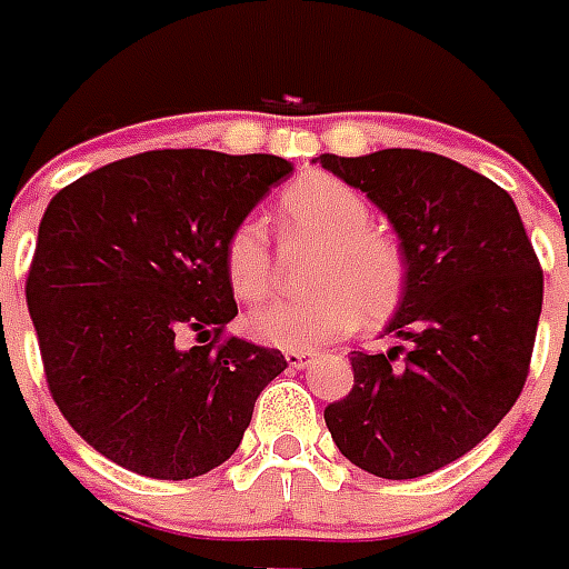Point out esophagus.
<instances>
[{
	"instance_id": "34e87169",
	"label": "esophagus",
	"mask_w": 569,
	"mask_h": 569,
	"mask_svg": "<svg viewBox=\"0 0 569 569\" xmlns=\"http://www.w3.org/2000/svg\"><path fill=\"white\" fill-rule=\"evenodd\" d=\"M312 360V351H286V363L292 369H303Z\"/></svg>"
}]
</instances>
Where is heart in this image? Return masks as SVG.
I'll return each instance as SVG.
<instances>
[{
  "label": "heart",
  "instance_id": "obj_1",
  "mask_svg": "<svg viewBox=\"0 0 569 569\" xmlns=\"http://www.w3.org/2000/svg\"><path fill=\"white\" fill-rule=\"evenodd\" d=\"M286 239L316 241L307 280L319 286L298 301L268 303L250 316V333L277 348H312L378 321L405 292V253L389 232L372 227L366 197L333 173L307 171L280 197ZM223 274L239 301H262L274 286V253L259 218H241L223 239Z\"/></svg>",
  "mask_w": 569,
  "mask_h": 569
}]
</instances>
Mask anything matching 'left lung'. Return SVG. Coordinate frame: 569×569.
<instances>
[{
    "instance_id": "left-lung-1",
    "label": "left lung",
    "mask_w": 569,
    "mask_h": 569,
    "mask_svg": "<svg viewBox=\"0 0 569 569\" xmlns=\"http://www.w3.org/2000/svg\"><path fill=\"white\" fill-rule=\"evenodd\" d=\"M387 214L405 292L387 355L351 351L355 387L325 422L355 467L428 476L472 451L520 398L543 307V271L511 194L422 150L319 156Z\"/></svg>"
}]
</instances>
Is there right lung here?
<instances>
[{
    "label": "right lung",
    "instance_id": "right-lung-1",
    "mask_svg": "<svg viewBox=\"0 0 569 569\" xmlns=\"http://www.w3.org/2000/svg\"><path fill=\"white\" fill-rule=\"evenodd\" d=\"M289 173L280 156L150 150L49 200L26 280L40 360L70 428L118 467L182 481L239 449L286 357L223 337V239Z\"/></svg>",
    "mask_w": 569,
    "mask_h": 569
}]
</instances>
